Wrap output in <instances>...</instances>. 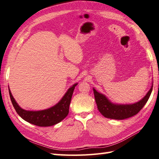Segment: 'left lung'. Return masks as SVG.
Segmentation results:
<instances>
[{"label": "left lung", "instance_id": "left-lung-1", "mask_svg": "<svg viewBox=\"0 0 159 159\" xmlns=\"http://www.w3.org/2000/svg\"><path fill=\"white\" fill-rule=\"evenodd\" d=\"M153 84L151 89L142 100L133 104L119 105L112 103L104 94H101L93 89L95 101L97 108L104 117L114 120H123L136 115L147 103L152 90Z\"/></svg>", "mask_w": 159, "mask_h": 159}]
</instances>
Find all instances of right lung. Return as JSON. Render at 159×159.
Here are the masks:
<instances>
[{
    "instance_id": "1",
    "label": "right lung",
    "mask_w": 159,
    "mask_h": 159,
    "mask_svg": "<svg viewBox=\"0 0 159 159\" xmlns=\"http://www.w3.org/2000/svg\"><path fill=\"white\" fill-rule=\"evenodd\" d=\"M77 85V84H75L69 88L62 99L54 106L41 111H27L23 109L16 103L9 89V93L13 106L21 118L34 125L39 126H50L61 122L68 115L69 105L73 90Z\"/></svg>"
}]
</instances>
